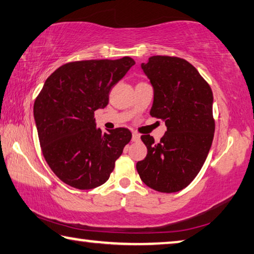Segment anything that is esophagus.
<instances>
[{
	"instance_id": "34e87169",
	"label": "esophagus",
	"mask_w": 254,
	"mask_h": 254,
	"mask_svg": "<svg viewBox=\"0 0 254 254\" xmlns=\"http://www.w3.org/2000/svg\"><path fill=\"white\" fill-rule=\"evenodd\" d=\"M132 141L139 142L140 141V134H136V133L132 134Z\"/></svg>"
}]
</instances>
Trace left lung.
<instances>
[{
    "instance_id": "8db88e82",
    "label": "left lung",
    "mask_w": 254,
    "mask_h": 254,
    "mask_svg": "<svg viewBox=\"0 0 254 254\" xmlns=\"http://www.w3.org/2000/svg\"><path fill=\"white\" fill-rule=\"evenodd\" d=\"M141 69L154 89L150 115L164 120L167 131L158 143L141 135L148 152L136 163V171L147 187L178 192L194 180L210 150L214 96L198 70L183 59L151 56Z\"/></svg>"
}]
</instances>
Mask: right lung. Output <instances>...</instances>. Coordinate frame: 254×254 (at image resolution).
I'll use <instances>...</instances> for the list:
<instances>
[{"label":"right lung","instance_id":"right-lung-1","mask_svg":"<svg viewBox=\"0 0 254 254\" xmlns=\"http://www.w3.org/2000/svg\"><path fill=\"white\" fill-rule=\"evenodd\" d=\"M134 64L128 56L76 61L46 79L35 100L34 118L43 155L62 182L90 190L110 179L132 134L126 127L103 132L94 114L107 106L112 87Z\"/></svg>","mask_w":254,"mask_h":254}]
</instances>
